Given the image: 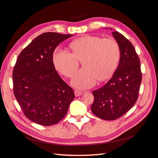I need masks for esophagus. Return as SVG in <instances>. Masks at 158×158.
Listing matches in <instances>:
<instances>
[{
  "instance_id": "34e87169",
  "label": "esophagus",
  "mask_w": 158,
  "mask_h": 158,
  "mask_svg": "<svg viewBox=\"0 0 158 158\" xmlns=\"http://www.w3.org/2000/svg\"><path fill=\"white\" fill-rule=\"evenodd\" d=\"M83 94V92L82 91H78V90H76L74 92V94H75V96L76 97H78L80 95H81Z\"/></svg>"
}]
</instances>
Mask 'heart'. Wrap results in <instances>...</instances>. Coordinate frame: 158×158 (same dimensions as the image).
<instances>
[{
    "instance_id": "b5f03b06",
    "label": "heart",
    "mask_w": 158,
    "mask_h": 158,
    "mask_svg": "<svg viewBox=\"0 0 158 158\" xmlns=\"http://www.w3.org/2000/svg\"><path fill=\"white\" fill-rule=\"evenodd\" d=\"M73 53L61 49L53 52L52 60L56 70L69 77L82 61L83 69L74 73L71 84L79 89L92 87L97 82L111 77L116 69L120 49L117 42L112 38H102L85 35L71 43Z\"/></svg>"
}]
</instances>
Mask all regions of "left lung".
Listing matches in <instances>:
<instances>
[{
    "instance_id": "obj_1",
    "label": "left lung",
    "mask_w": 158,
    "mask_h": 158,
    "mask_svg": "<svg viewBox=\"0 0 158 158\" xmlns=\"http://www.w3.org/2000/svg\"><path fill=\"white\" fill-rule=\"evenodd\" d=\"M112 34L120 49V60L109 82L93 91L91 107L95 115L107 121L121 117L134 106L142 81L140 59L135 47L121 33L113 31Z\"/></svg>"
}]
</instances>
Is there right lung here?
<instances>
[{
	"instance_id": "add662e5",
	"label": "right lung",
	"mask_w": 158,
	"mask_h": 158,
	"mask_svg": "<svg viewBox=\"0 0 158 158\" xmlns=\"http://www.w3.org/2000/svg\"><path fill=\"white\" fill-rule=\"evenodd\" d=\"M73 36L42 33L20 52L14 66V95L25 116L38 125L59 123L75 98L73 89L60 77L52 61L56 47Z\"/></svg>"
}]
</instances>
